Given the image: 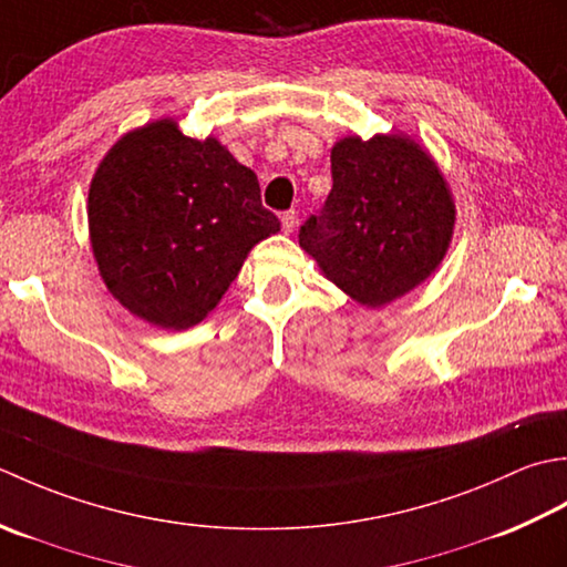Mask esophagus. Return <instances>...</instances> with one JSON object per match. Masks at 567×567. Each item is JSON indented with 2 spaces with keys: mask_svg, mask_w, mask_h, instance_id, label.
I'll list each match as a JSON object with an SVG mask.
<instances>
[{
  "mask_svg": "<svg viewBox=\"0 0 567 567\" xmlns=\"http://www.w3.org/2000/svg\"><path fill=\"white\" fill-rule=\"evenodd\" d=\"M281 225H284V233H286V235L296 233V227H298V213H296V210L284 213V215H281Z\"/></svg>",
  "mask_w": 567,
  "mask_h": 567,
  "instance_id": "34e87169",
  "label": "esophagus"
}]
</instances>
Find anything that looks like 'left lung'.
<instances>
[{
	"mask_svg": "<svg viewBox=\"0 0 567 567\" xmlns=\"http://www.w3.org/2000/svg\"><path fill=\"white\" fill-rule=\"evenodd\" d=\"M332 190L298 241L328 281L367 308L421 286L445 259L455 200L435 158L406 134H350L330 152Z\"/></svg>",
	"mask_w": 567,
	"mask_h": 567,
	"instance_id": "1",
	"label": "left lung"
}]
</instances>
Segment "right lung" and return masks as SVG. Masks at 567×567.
Instances as JSON below:
<instances>
[{"label":"right lung","instance_id":"obj_1","mask_svg":"<svg viewBox=\"0 0 567 567\" xmlns=\"http://www.w3.org/2000/svg\"><path fill=\"white\" fill-rule=\"evenodd\" d=\"M87 227L107 291L156 328L188 330L281 223L261 205L257 173L166 117L126 132L100 161Z\"/></svg>","mask_w":567,"mask_h":567}]
</instances>
